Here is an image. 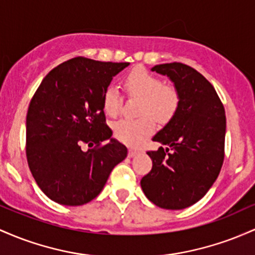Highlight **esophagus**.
<instances>
[{"label":"esophagus","mask_w":255,"mask_h":255,"mask_svg":"<svg viewBox=\"0 0 255 255\" xmlns=\"http://www.w3.org/2000/svg\"><path fill=\"white\" fill-rule=\"evenodd\" d=\"M137 154H138V150H136V149H128V155L130 156V158H133V156L137 155Z\"/></svg>","instance_id":"esophagus-1"}]
</instances>
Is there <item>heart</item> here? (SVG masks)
Listing matches in <instances>:
<instances>
[{"instance_id":"heart-1","label":"heart","mask_w":255,"mask_h":255,"mask_svg":"<svg viewBox=\"0 0 255 255\" xmlns=\"http://www.w3.org/2000/svg\"><path fill=\"white\" fill-rule=\"evenodd\" d=\"M125 89L128 95L141 97L136 119H122L114 125V135L119 141L130 145L139 144L153 132L155 122L166 124L173 118L181 105L179 91L171 84H164L160 77L144 68H135L125 77ZM104 110L107 116L117 117L122 112V97L114 87H108L104 94Z\"/></svg>"}]
</instances>
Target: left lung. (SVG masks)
I'll list each match as a JSON object with an SVG mask.
<instances>
[{"label":"left lung","mask_w":255,"mask_h":255,"mask_svg":"<svg viewBox=\"0 0 255 255\" xmlns=\"http://www.w3.org/2000/svg\"><path fill=\"white\" fill-rule=\"evenodd\" d=\"M151 71L173 82L181 105L153 137L167 148L147 151L153 167L141 179V187L158 207L183 210L202 199L220 172L227 128L224 106L213 85L190 66L171 62Z\"/></svg>","instance_id":"obj_1"}]
</instances>
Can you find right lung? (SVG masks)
Wrapping results in <instances>:
<instances>
[{"mask_svg":"<svg viewBox=\"0 0 255 255\" xmlns=\"http://www.w3.org/2000/svg\"><path fill=\"white\" fill-rule=\"evenodd\" d=\"M128 66L77 56L53 68L36 90L26 116V158L36 183L53 201L88 204L127 158V147L112 138L106 124L104 94ZM83 145L90 149L83 151Z\"/></svg>","mask_w":255,"mask_h":255,"instance_id":"add662e5","label":"right lung"}]
</instances>
